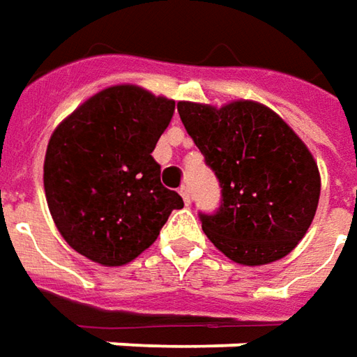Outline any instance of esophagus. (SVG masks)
Segmentation results:
<instances>
[{
  "instance_id": "esophagus-1",
  "label": "esophagus",
  "mask_w": 357,
  "mask_h": 357,
  "mask_svg": "<svg viewBox=\"0 0 357 357\" xmlns=\"http://www.w3.org/2000/svg\"><path fill=\"white\" fill-rule=\"evenodd\" d=\"M181 196H183V200H184V204H188L190 202V190H188V186H181Z\"/></svg>"
}]
</instances>
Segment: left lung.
Masks as SVG:
<instances>
[{
    "label": "left lung",
    "mask_w": 357,
    "mask_h": 357,
    "mask_svg": "<svg viewBox=\"0 0 357 357\" xmlns=\"http://www.w3.org/2000/svg\"><path fill=\"white\" fill-rule=\"evenodd\" d=\"M176 107L222 186L220 208L200 214L208 240L250 267L291 253L320 198V173L307 145L273 109L251 100Z\"/></svg>",
    "instance_id": "left-lung-1"
}]
</instances>
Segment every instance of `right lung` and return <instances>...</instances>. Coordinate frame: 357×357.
I'll use <instances>...</instances> for the list:
<instances>
[{"label":"right lung","instance_id":"obj_1","mask_svg":"<svg viewBox=\"0 0 357 357\" xmlns=\"http://www.w3.org/2000/svg\"><path fill=\"white\" fill-rule=\"evenodd\" d=\"M174 102L133 84L88 98L52 131L43 183L50 216L80 255L117 267L157 240L183 198L161 184L153 149Z\"/></svg>","mask_w":357,"mask_h":357}]
</instances>
